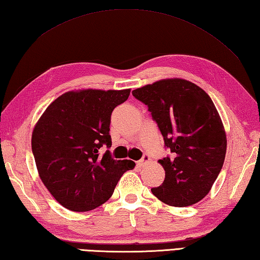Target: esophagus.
Masks as SVG:
<instances>
[{"instance_id":"esophagus-1","label":"esophagus","mask_w":260,"mask_h":260,"mask_svg":"<svg viewBox=\"0 0 260 260\" xmlns=\"http://www.w3.org/2000/svg\"><path fill=\"white\" fill-rule=\"evenodd\" d=\"M149 161H151V158H149V156H148V155H146V154H145V155L143 156L142 160L139 161V166H142V167L146 166V165H148Z\"/></svg>"}]
</instances>
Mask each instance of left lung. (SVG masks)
Listing matches in <instances>:
<instances>
[{
  "instance_id": "8db88e82",
  "label": "left lung",
  "mask_w": 260,
  "mask_h": 260,
  "mask_svg": "<svg viewBox=\"0 0 260 260\" xmlns=\"http://www.w3.org/2000/svg\"><path fill=\"white\" fill-rule=\"evenodd\" d=\"M147 105L171 156L158 160L166 178L152 193L171 207H188L207 197L224 165L227 139L215 104L184 79H165L133 91Z\"/></svg>"
}]
</instances>
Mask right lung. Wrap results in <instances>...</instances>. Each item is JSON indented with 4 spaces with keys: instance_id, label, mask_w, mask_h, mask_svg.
Returning <instances> with one entry per match:
<instances>
[{
    "instance_id": "add662e5",
    "label": "right lung",
    "mask_w": 260,
    "mask_h": 260,
    "mask_svg": "<svg viewBox=\"0 0 260 260\" xmlns=\"http://www.w3.org/2000/svg\"><path fill=\"white\" fill-rule=\"evenodd\" d=\"M130 89L68 91L53 100L31 134L39 176L50 194L68 210L90 211L112 197L131 160H114L109 124L113 109L124 103Z\"/></svg>"
}]
</instances>
